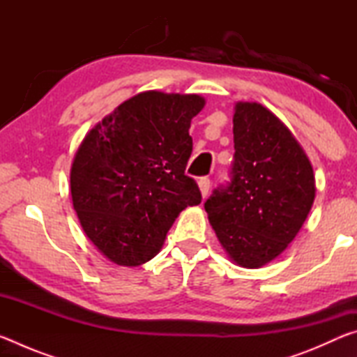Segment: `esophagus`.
<instances>
[{
	"label": "esophagus",
	"mask_w": 357,
	"mask_h": 357,
	"mask_svg": "<svg viewBox=\"0 0 357 357\" xmlns=\"http://www.w3.org/2000/svg\"><path fill=\"white\" fill-rule=\"evenodd\" d=\"M198 187H200V192H202V197L204 198L208 195L209 192V187H211V181L208 178H202L200 181H198Z\"/></svg>",
	"instance_id": "34e87169"
}]
</instances>
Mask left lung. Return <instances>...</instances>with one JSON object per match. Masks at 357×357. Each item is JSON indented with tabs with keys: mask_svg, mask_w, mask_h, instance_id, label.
Instances as JSON below:
<instances>
[{
	"mask_svg": "<svg viewBox=\"0 0 357 357\" xmlns=\"http://www.w3.org/2000/svg\"><path fill=\"white\" fill-rule=\"evenodd\" d=\"M229 183L204 209L231 261L261 268L296 238L315 200L313 168L299 142L257 102H238Z\"/></svg>",
	"mask_w": 357,
	"mask_h": 357,
	"instance_id": "obj_1",
	"label": "left lung"
}]
</instances>
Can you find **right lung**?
<instances>
[{"instance_id":"right-lung-1","label":"right lung","mask_w":357,"mask_h":357,"mask_svg":"<svg viewBox=\"0 0 357 357\" xmlns=\"http://www.w3.org/2000/svg\"><path fill=\"white\" fill-rule=\"evenodd\" d=\"M198 94L140 93L96 124L70 168V193L83 231L119 266L154 258L183 209L202 203L185 174Z\"/></svg>"}]
</instances>
